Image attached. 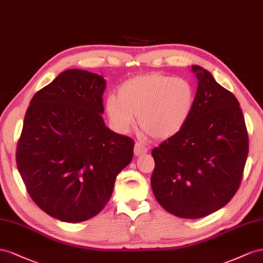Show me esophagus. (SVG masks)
I'll list each match as a JSON object with an SVG mask.
<instances>
[{
    "label": "esophagus",
    "mask_w": 263,
    "mask_h": 263,
    "mask_svg": "<svg viewBox=\"0 0 263 263\" xmlns=\"http://www.w3.org/2000/svg\"><path fill=\"white\" fill-rule=\"evenodd\" d=\"M147 152V147H145L143 144L141 143H136L134 145V155L140 156L142 154H145Z\"/></svg>",
    "instance_id": "34e87169"
}]
</instances>
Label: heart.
I'll use <instances>...</instances> for the list:
<instances>
[{
	"label": "heart",
	"mask_w": 263,
	"mask_h": 263,
	"mask_svg": "<svg viewBox=\"0 0 263 263\" xmlns=\"http://www.w3.org/2000/svg\"><path fill=\"white\" fill-rule=\"evenodd\" d=\"M196 91L182 77L148 73L124 81L118 96L104 101V109L114 129L129 132L136 116L142 130L155 139H168L181 131L192 115Z\"/></svg>",
	"instance_id": "obj_1"
}]
</instances>
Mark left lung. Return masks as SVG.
Listing matches in <instances>:
<instances>
[{
  "label": "left lung",
  "instance_id": "1",
  "mask_svg": "<svg viewBox=\"0 0 263 263\" xmlns=\"http://www.w3.org/2000/svg\"><path fill=\"white\" fill-rule=\"evenodd\" d=\"M189 121L153 148L154 196L165 211L196 219L228 204L239 189L249 152L248 134L236 97L202 67Z\"/></svg>",
  "mask_w": 263,
  "mask_h": 263
}]
</instances>
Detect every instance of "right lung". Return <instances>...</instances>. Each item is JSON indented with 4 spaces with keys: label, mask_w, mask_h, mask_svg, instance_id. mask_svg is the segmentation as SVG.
Returning <instances> with one entry per match:
<instances>
[{
    "label": "right lung",
    "mask_w": 263,
    "mask_h": 263,
    "mask_svg": "<svg viewBox=\"0 0 263 263\" xmlns=\"http://www.w3.org/2000/svg\"><path fill=\"white\" fill-rule=\"evenodd\" d=\"M106 87L100 74L68 69L36 92L26 111L17 170L35 204L62 221L98 215L132 161L133 140L102 119Z\"/></svg>",
    "instance_id": "right-lung-1"
}]
</instances>
